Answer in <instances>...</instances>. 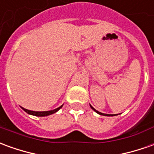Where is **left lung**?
Wrapping results in <instances>:
<instances>
[{"label": "left lung", "mask_w": 154, "mask_h": 154, "mask_svg": "<svg viewBox=\"0 0 154 154\" xmlns=\"http://www.w3.org/2000/svg\"><path fill=\"white\" fill-rule=\"evenodd\" d=\"M90 107H92V109H93V110L95 111L97 113H98V114H100V115H103V116H113V115H112V114H105V113H102V112H98V111L96 110L95 108H93V107H92V106H91V105H90Z\"/></svg>", "instance_id": "8db88e82"}]
</instances>
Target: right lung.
<instances>
[{
  "mask_svg": "<svg viewBox=\"0 0 154 154\" xmlns=\"http://www.w3.org/2000/svg\"><path fill=\"white\" fill-rule=\"evenodd\" d=\"M62 105L61 107H57V108H56L54 110H51V111H45V112H35V111H31V110H27V109H25L22 107V109L26 112H27L28 114L33 115V116H37V117H45V116H48V115H51L53 114L55 112H57V111L60 109V108H62Z\"/></svg>",
  "mask_w": 154,
  "mask_h": 154,
  "instance_id": "right-lung-1",
  "label": "right lung"
}]
</instances>
